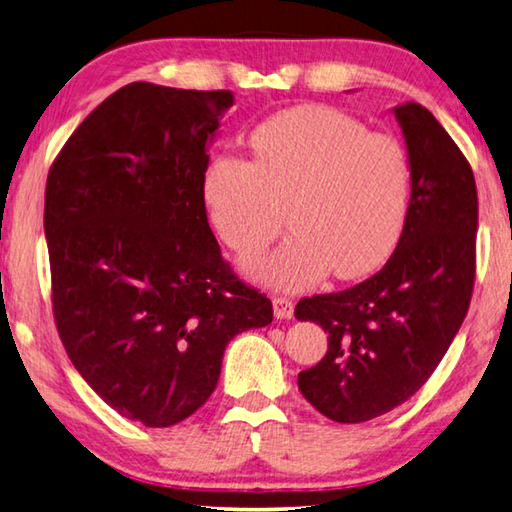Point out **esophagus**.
<instances>
[{"instance_id":"obj_1","label":"esophagus","mask_w":512,"mask_h":512,"mask_svg":"<svg viewBox=\"0 0 512 512\" xmlns=\"http://www.w3.org/2000/svg\"><path fill=\"white\" fill-rule=\"evenodd\" d=\"M274 316L281 321H289L294 316V303L285 296H274Z\"/></svg>"}]
</instances>
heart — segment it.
Here are the masks:
<instances>
[{"instance_id": "heart-1", "label": "heart", "mask_w": 512, "mask_h": 512, "mask_svg": "<svg viewBox=\"0 0 512 512\" xmlns=\"http://www.w3.org/2000/svg\"><path fill=\"white\" fill-rule=\"evenodd\" d=\"M252 160L218 156L202 202L238 256H256L287 225L294 236L249 272L287 292L330 272L350 281L390 258L408 223L412 169L403 142L330 106L276 113L249 136Z\"/></svg>"}]
</instances>
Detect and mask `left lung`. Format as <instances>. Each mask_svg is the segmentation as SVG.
Masks as SVG:
<instances>
[{
    "label": "left lung",
    "mask_w": 512,
    "mask_h": 512,
    "mask_svg": "<svg viewBox=\"0 0 512 512\" xmlns=\"http://www.w3.org/2000/svg\"><path fill=\"white\" fill-rule=\"evenodd\" d=\"M412 169L408 223L368 281L298 301L294 316L330 334L298 374L327 419L361 423L401 406L435 372L464 323L475 285L477 187L464 153L426 106H394Z\"/></svg>",
    "instance_id": "1"
}]
</instances>
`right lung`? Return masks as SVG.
<instances>
[{"instance_id": "add662e5", "label": "right lung", "mask_w": 512, "mask_h": 512, "mask_svg": "<svg viewBox=\"0 0 512 512\" xmlns=\"http://www.w3.org/2000/svg\"><path fill=\"white\" fill-rule=\"evenodd\" d=\"M231 104L229 91L127 84L48 171L57 332L95 394L147 428L194 414L227 343L274 316L220 256L202 202L207 149Z\"/></svg>"}]
</instances>
